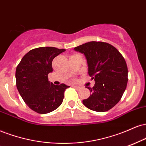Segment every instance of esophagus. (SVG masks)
I'll return each instance as SVG.
<instances>
[{
	"label": "esophagus",
	"instance_id": "esophagus-1",
	"mask_svg": "<svg viewBox=\"0 0 146 146\" xmlns=\"http://www.w3.org/2000/svg\"><path fill=\"white\" fill-rule=\"evenodd\" d=\"M73 87L74 88L76 89V90H80V87L78 86H73Z\"/></svg>",
	"mask_w": 146,
	"mask_h": 146
}]
</instances>
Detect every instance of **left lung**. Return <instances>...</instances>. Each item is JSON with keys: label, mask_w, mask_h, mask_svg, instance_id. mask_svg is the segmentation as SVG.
I'll return each mask as SVG.
<instances>
[{"label": "left lung", "mask_w": 146, "mask_h": 146, "mask_svg": "<svg viewBox=\"0 0 146 146\" xmlns=\"http://www.w3.org/2000/svg\"><path fill=\"white\" fill-rule=\"evenodd\" d=\"M74 50L85 56L88 75L95 82L92 88L86 87L91 94L83 100V104L93 111H108L120 101L126 90L128 68L125 60L115 47L104 42H88Z\"/></svg>", "instance_id": "left-lung-1"}]
</instances>
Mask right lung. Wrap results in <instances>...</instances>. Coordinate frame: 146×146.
Here are the masks:
<instances>
[{"instance_id": "1", "label": "right lung", "mask_w": 146, "mask_h": 146, "mask_svg": "<svg viewBox=\"0 0 146 146\" xmlns=\"http://www.w3.org/2000/svg\"><path fill=\"white\" fill-rule=\"evenodd\" d=\"M64 49L41 47L29 51L16 68V86L22 99L31 110L45 114L62 104L66 84L54 85L48 80L52 73V60Z\"/></svg>"}]
</instances>
